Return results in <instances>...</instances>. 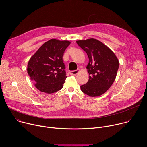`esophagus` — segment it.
Masks as SVG:
<instances>
[{
	"label": "esophagus",
	"instance_id": "34e87169",
	"mask_svg": "<svg viewBox=\"0 0 147 147\" xmlns=\"http://www.w3.org/2000/svg\"><path fill=\"white\" fill-rule=\"evenodd\" d=\"M79 71H80V70L77 69V70H74V71H70V74L71 75H76V74H77L78 73Z\"/></svg>",
	"mask_w": 147,
	"mask_h": 147
}]
</instances>
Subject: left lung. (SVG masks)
<instances>
[{"instance_id":"left-lung-1","label":"left lung","mask_w":147,"mask_h":147,"mask_svg":"<svg viewBox=\"0 0 147 147\" xmlns=\"http://www.w3.org/2000/svg\"><path fill=\"white\" fill-rule=\"evenodd\" d=\"M89 58L87 66L90 77L81 91L90 96H98L105 92L113 83L119 69V60L115 53L100 41L91 38L76 41Z\"/></svg>"}]
</instances>
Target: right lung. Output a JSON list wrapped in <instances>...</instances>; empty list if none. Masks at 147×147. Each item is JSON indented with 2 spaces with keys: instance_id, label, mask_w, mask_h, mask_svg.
I'll use <instances>...</instances> for the list:
<instances>
[{
  "instance_id": "right-lung-1",
  "label": "right lung",
  "mask_w": 147,
  "mask_h": 147,
  "mask_svg": "<svg viewBox=\"0 0 147 147\" xmlns=\"http://www.w3.org/2000/svg\"><path fill=\"white\" fill-rule=\"evenodd\" d=\"M70 44L67 40L50 39L30 59L28 74L40 91L52 94L63 87L67 76L63 56Z\"/></svg>"
}]
</instances>
